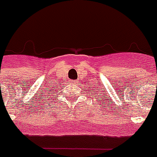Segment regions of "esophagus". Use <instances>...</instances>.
I'll use <instances>...</instances> for the list:
<instances>
[{"mask_svg":"<svg viewBox=\"0 0 157 157\" xmlns=\"http://www.w3.org/2000/svg\"><path fill=\"white\" fill-rule=\"evenodd\" d=\"M76 80H71V84H76Z\"/></svg>","mask_w":157,"mask_h":157,"instance_id":"esophagus-1","label":"esophagus"}]
</instances>
